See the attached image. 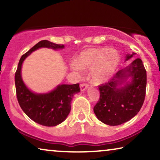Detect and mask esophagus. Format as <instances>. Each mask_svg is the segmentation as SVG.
I'll use <instances>...</instances> for the list:
<instances>
[{
    "instance_id": "obj_1",
    "label": "esophagus",
    "mask_w": 160,
    "mask_h": 160,
    "mask_svg": "<svg viewBox=\"0 0 160 160\" xmlns=\"http://www.w3.org/2000/svg\"><path fill=\"white\" fill-rule=\"evenodd\" d=\"M88 86L89 85H88V84H87V83H82V84H81V85H80L81 91H84L85 89H87Z\"/></svg>"
}]
</instances>
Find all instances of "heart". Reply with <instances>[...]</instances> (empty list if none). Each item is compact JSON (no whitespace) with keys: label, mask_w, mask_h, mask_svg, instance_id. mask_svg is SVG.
<instances>
[{"label":"heart","mask_w":160,"mask_h":160,"mask_svg":"<svg viewBox=\"0 0 160 160\" xmlns=\"http://www.w3.org/2000/svg\"><path fill=\"white\" fill-rule=\"evenodd\" d=\"M119 62V55L114 49L106 47L89 48L78 54L76 64H72L74 71L91 70L92 79L99 84L106 81L117 69Z\"/></svg>","instance_id":"obj_1"}]
</instances>
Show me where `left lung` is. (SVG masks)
Here are the masks:
<instances>
[{"label": "left lung", "mask_w": 160, "mask_h": 160, "mask_svg": "<svg viewBox=\"0 0 160 160\" xmlns=\"http://www.w3.org/2000/svg\"><path fill=\"white\" fill-rule=\"evenodd\" d=\"M135 53L128 54L126 60ZM130 76L131 83L121 84ZM100 98L94 106L98 119L110 126L129 121L139 112L146 96V71L140 58L119 70L108 82L99 85Z\"/></svg>", "instance_id": "left-lung-1"}]
</instances>
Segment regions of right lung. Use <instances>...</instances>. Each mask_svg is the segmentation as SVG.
<instances>
[{
    "instance_id": "right-lung-1",
    "label": "right lung",
    "mask_w": 160,
    "mask_h": 160,
    "mask_svg": "<svg viewBox=\"0 0 160 160\" xmlns=\"http://www.w3.org/2000/svg\"><path fill=\"white\" fill-rule=\"evenodd\" d=\"M41 47L57 49H62L64 45L43 40L21 57L14 77L17 98L21 108L32 121L43 126L53 127L66 119L71 111L72 98L79 92L80 87L78 83L62 84L47 94H36L28 89L21 77L22 64L30 53Z\"/></svg>"
}]
</instances>
